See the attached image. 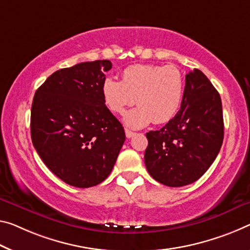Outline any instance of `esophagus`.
<instances>
[{
  "label": "esophagus",
  "mask_w": 250,
  "mask_h": 250,
  "mask_svg": "<svg viewBox=\"0 0 250 250\" xmlns=\"http://www.w3.org/2000/svg\"><path fill=\"white\" fill-rule=\"evenodd\" d=\"M125 134H126V137H127V138H130V137H133L134 135H135V133L132 132V130H129V129H125Z\"/></svg>",
  "instance_id": "esophagus-1"
}]
</instances>
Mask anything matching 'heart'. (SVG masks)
I'll list each match as a JSON object with an SVG mask.
<instances>
[{
    "instance_id": "b5f03b06",
    "label": "heart",
    "mask_w": 250,
    "mask_h": 250,
    "mask_svg": "<svg viewBox=\"0 0 250 250\" xmlns=\"http://www.w3.org/2000/svg\"><path fill=\"white\" fill-rule=\"evenodd\" d=\"M183 94L184 78L175 66L134 64L123 71L122 82L108 77L102 85L104 103L110 112L122 114L135 102L140 105L124 115L130 128L170 122L181 107Z\"/></svg>"
}]
</instances>
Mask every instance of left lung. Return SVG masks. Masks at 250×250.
<instances>
[{
    "label": "left lung",
    "instance_id": "left-lung-1",
    "mask_svg": "<svg viewBox=\"0 0 250 250\" xmlns=\"http://www.w3.org/2000/svg\"><path fill=\"white\" fill-rule=\"evenodd\" d=\"M144 162L157 182L183 187L197 181L216 160L224 141L221 98L207 76H186L181 108L159 130L146 133Z\"/></svg>",
    "mask_w": 250,
    "mask_h": 250
}]
</instances>
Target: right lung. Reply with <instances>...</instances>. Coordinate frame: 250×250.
I'll return each mask as SVG.
<instances>
[{
    "instance_id": "obj_1",
    "label": "right lung",
    "mask_w": 250,
    "mask_h": 250,
    "mask_svg": "<svg viewBox=\"0 0 250 250\" xmlns=\"http://www.w3.org/2000/svg\"><path fill=\"white\" fill-rule=\"evenodd\" d=\"M110 69L109 60L60 69L33 97V146L49 170L69 186L90 188L103 182L125 142L124 127L102 95Z\"/></svg>"
}]
</instances>
